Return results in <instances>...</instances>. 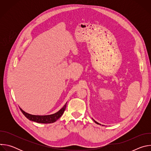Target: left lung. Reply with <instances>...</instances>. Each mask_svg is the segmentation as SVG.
<instances>
[{
	"label": "left lung",
	"instance_id": "8db88e82",
	"mask_svg": "<svg viewBox=\"0 0 151 151\" xmlns=\"http://www.w3.org/2000/svg\"><path fill=\"white\" fill-rule=\"evenodd\" d=\"M93 121H94V122H96V124H99V123H98V122H97V121H95V120H94V119H93ZM100 125H101V124H100Z\"/></svg>",
	"mask_w": 151,
	"mask_h": 151
}]
</instances>
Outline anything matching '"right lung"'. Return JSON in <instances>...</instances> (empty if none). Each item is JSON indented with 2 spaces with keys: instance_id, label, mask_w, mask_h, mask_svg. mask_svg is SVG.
I'll list each match as a JSON object with an SVG mask.
<instances>
[{
  "instance_id": "obj_1",
  "label": "right lung",
  "mask_w": 151,
  "mask_h": 151,
  "mask_svg": "<svg viewBox=\"0 0 151 151\" xmlns=\"http://www.w3.org/2000/svg\"><path fill=\"white\" fill-rule=\"evenodd\" d=\"M68 103V102H67ZM67 103L64 105L62 108L57 112L55 114L48 115H35L29 114L26 112H24L22 109H20L21 112L23 114V115L29 120L37 122V123H42V124H50L53 123L55 122L57 119H58L61 115L63 114L64 111L66 109Z\"/></svg>"
}]
</instances>
